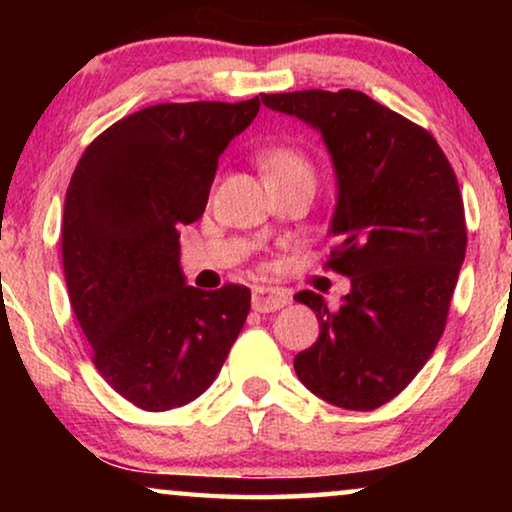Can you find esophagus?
Masks as SVG:
<instances>
[{"label": "esophagus", "mask_w": 512, "mask_h": 512, "mask_svg": "<svg viewBox=\"0 0 512 512\" xmlns=\"http://www.w3.org/2000/svg\"><path fill=\"white\" fill-rule=\"evenodd\" d=\"M289 303V293L277 286H256L254 296H251V305L256 312H277Z\"/></svg>", "instance_id": "1"}]
</instances>
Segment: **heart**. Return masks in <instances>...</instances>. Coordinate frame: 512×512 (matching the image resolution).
I'll list each match as a JSON object with an SVG mask.
<instances>
[{"mask_svg":"<svg viewBox=\"0 0 512 512\" xmlns=\"http://www.w3.org/2000/svg\"><path fill=\"white\" fill-rule=\"evenodd\" d=\"M261 170L268 184H279L296 177H314L310 158L293 146H270L258 156Z\"/></svg>","mask_w":512,"mask_h":512,"instance_id":"1","label":"heart"}]
</instances>
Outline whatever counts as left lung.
<instances>
[{
	"label": "left lung",
	"mask_w": 512,
	"mask_h": 512,
	"mask_svg": "<svg viewBox=\"0 0 512 512\" xmlns=\"http://www.w3.org/2000/svg\"><path fill=\"white\" fill-rule=\"evenodd\" d=\"M261 100L321 132L338 179L326 265L352 279L338 310L314 291L293 296L319 321L293 368L326 403L375 410L415 380L445 331L466 256L457 177L429 132L359 90Z\"/></svg>",
	"instance_id": "obj_1"
}]
</instances>
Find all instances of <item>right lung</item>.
<instances>
[{"instance_id":"1","label":"right lung","mask_w":512,"mask_h":512,"mask_svg":"<svg viewBox=\"0 0 512 512\" xmlns=\"http://www.w3.org/2000/svg\"><path fill=\"white\" fill-rule=\"evenodd\" d=\"M261 100L156 104L83 151L62 214L69 303L100 375L137 408L191 403L216 380L251 291L186 284L179 228L207 207L216 165Z\"/></svg>"}]
</instances>
